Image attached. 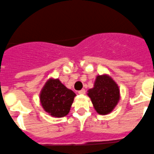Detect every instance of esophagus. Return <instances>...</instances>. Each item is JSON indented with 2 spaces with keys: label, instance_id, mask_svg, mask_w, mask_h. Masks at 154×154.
<instances>
[{
  "label": "esophagus",
  "instance_id": "esophagus-1",
  "mask_svg": "<svg viewBox=\"0 0 154 154\" xmlns=\"http://www.w3.org/2000/svg\"><path fill=\"white\" fill-rule=\"evenodd\" d=\"M85 93H86V90H80V91L78 92L79 94H80V95L85 94Z\"/></svg>",
  "mask_w": 154,
  "mask_h": 154
}]
</instances>
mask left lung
Returning <instances> with one entry per match:
<instances>
[{"label": "left lung", "mask_w": 154, "mask_h": 154, "mask_svg": "<svg viewBox=\"0 0 154 154\" xmlns=\"http://www.w3.org/2000/svg\"><path fill=\"white\" fill-rule=\"evenodd\" d=\"M95 110L100 115L112 112L120 100V90L116 82L108 74L97 76L94 85L87 90Z\"/></svg>", "instance_id": "obj_1"}]
</instances>
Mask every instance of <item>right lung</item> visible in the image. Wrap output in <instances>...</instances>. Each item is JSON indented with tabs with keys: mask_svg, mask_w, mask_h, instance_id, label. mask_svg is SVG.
Instances as JSON below:
<instances>
[{
	"mask_svg": "<svg viewBox=\"0 0 154 154\" xmlns=\"http://www.w3.org/2000/svg\"><path fill=\"white\" fill-rule=\"evenodd\" d=\"M76 94L59 80L51 77L39 94L43 109L54 118L64 117L69 113Z\"/></svg>",
	"mask_w": 154,
	"mask_h": 154,
	"instance_id": "obj_1",
	"label": "right lung"
}]
</instances>
